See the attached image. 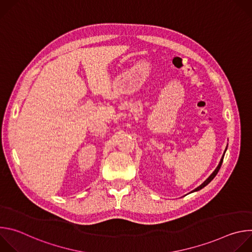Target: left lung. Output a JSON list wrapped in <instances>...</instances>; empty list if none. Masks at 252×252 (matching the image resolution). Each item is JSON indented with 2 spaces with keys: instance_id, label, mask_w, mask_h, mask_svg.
<instances>
[{
  "instance_id": "1",
  "label": "left lung",
  "mask_w": 252,
  "mask_h": 252,
  "mask_svg": "<svg viewBox=\"0 0 252 252\" xmlns=\"http://www.w3.org/2000/svg\"><path fill=\"white\" fill-rule=\"evenodd\" d=\"M226 150H227V147H226V149H225V151H224V153H223V156L221 157V159H220V163H219V165H218V167L217 168H215L214 169V171L207 177V179H206V181H204L198 188H196L195 189H193L191 192H194V191H197V190H200L201 189H203L205 186H207L211 181H212V179L215 177V175H217L218 174V172H219V170H220V166H221V164H222V161H223V158H224V154H225V152H226Z\"/></svg>"
}]
</instances>
